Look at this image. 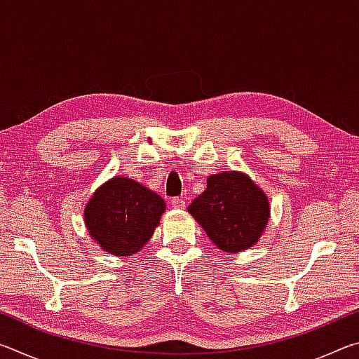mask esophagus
Segmentation results:
<instances>
[{
	"instance_id": "esophagus-1",
	"label": "esophagus",
	"mask_w": 359,
	"mask_h": 359,
	"mask_svg": "<svg viewBox=\"0 0 359 359\" xmlns=\"http://www.w3.org/2000/svg\"><path fill=\"white\" fill-rule=\"evenodd\" d=\"M171 204H172L174 209H184L185 208V201L182 198H174Z\"/></svg>"
}]
</instances>
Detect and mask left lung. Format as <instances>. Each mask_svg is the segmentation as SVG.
I'll list each match as a JSON object with an SVG mask.
<instances>
[{
	"label": "left lung",
	"mask_w": 359,
	"mask_h": 359,
	"mask_svg": "<svg viewBox=\"0 0 359 359\" xmlns=\"http://www.w3.org/2000/svg\"><path fill=\"white\" fill-rule=\"evenodd\" d=\"M188 212L226 253L253 247L271 217L266 193L239 171H223L208 177V188L188 205Z\"/></svg>",
	"instance_id": "8db88e82"
}]
</instances>
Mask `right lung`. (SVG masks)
Listing matches in <instances>:
<instances>
[{"instance_id":"obj_1","label":"right lung","mask_w":359,"mask_h":359,"mask_svg":"<svg viewBox=\"0 0 359 359\" xmlns=\"http://www.w3.org/2000/svg\"><path fill=\"white\" fill-rule=\"evenodd\" d=\"M166 203L139 182L115 175L96 188L85 205L90 238L114 257H131L150 241Z\"/></svg>"}]
</instances>
